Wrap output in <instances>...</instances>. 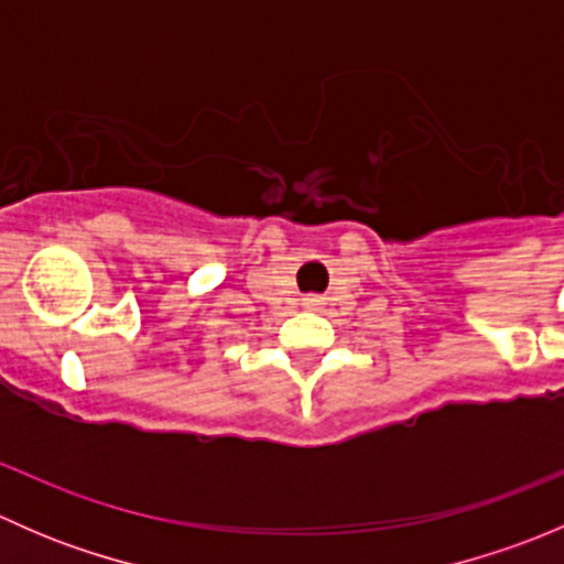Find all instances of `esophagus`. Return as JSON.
Here are the masks:
<instances>
[{
    "label": "esophagus",
    "instance_id": "1",
    "mask_svg": "<svg viewBox=\"0 0 564 564\" xmlns=\"http://www.w3.org/2000/svg\"><path fill=\"white\" fill-rule=\"evenodd\" d=\"M303 305H305V308H314V311H316L318 305H322V300H318L316 294H311V297H305V300H303Z\"/></svg>",
    "mask_w": 564,
    "mask_h": 564
}]
</instances>
